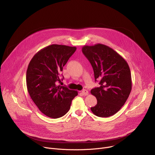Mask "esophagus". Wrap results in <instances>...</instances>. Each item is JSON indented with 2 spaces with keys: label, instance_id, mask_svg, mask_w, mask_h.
I'll use <instances>...</instances> for the list:
<instances>
[{
  "label": "esophagus",
  "instance_id": "obj_1",
  "mask_svg": "<svg viewBox=\"0 0 155 155\" xmlns=\"http://www.w3.org/2000/svg\"><path fill=\"white\" fill-rule=\"evenodd\" d=\"M81 93H82L84 96H87V95H88V91H87V90H82Z\"/></svg>",
  "mask_w": 155,
  "mask_h": 155
}]
</instances>
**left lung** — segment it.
Returning a JSON list of instances; mask_svg holds the SVG:
<instances>
[{
    "label": "left lung",
    "instance_id": "obj_1",
    "mask_svg": "<svg viewBox=\"0 0 155 155\" xmlns=\"http://www.w3.org/2000/svg\"><path fill=\"white\" fill-rule=\"evenodd\" d=\"M82 52L92 65L95 81L100 80L99 86L91 90L97 101L91 110L99 117L112 116L124 105L132 89L129 65L117 52L103 44L84 45Z\"/></svg>",
    "mask_w": 155,
    "mask_h": 155
}]
</instances>
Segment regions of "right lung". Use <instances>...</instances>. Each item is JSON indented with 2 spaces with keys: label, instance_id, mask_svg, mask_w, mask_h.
<instances>
[{
  "label": "right lung",
  "instance_id": "obj_1",
  "mask_svg": "<svg viewBox=\"0 0 155 155\" xmlns=\"http://www.w3.org/2000/svg\"><path fill=\"white\" fill-rule=\"evenodd\" d=\"M76 50L75 47L53 44L38 51L29 64L28 93L40 112L50 118H58L67 114L78 95L77 91L58 84L60 72Z\"/></svg>",
  "mask_w": 155,
  "mask_h": 155
}]
</instances>
